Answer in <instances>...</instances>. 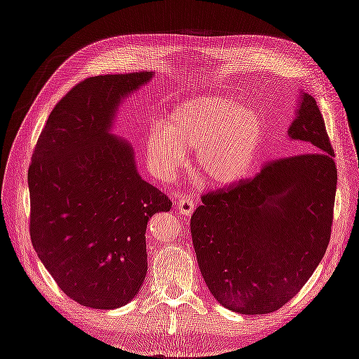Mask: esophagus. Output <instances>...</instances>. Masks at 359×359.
<instances>
[{
	"instance_id": "34e87169",
	"label": "esophagus",
	"mask_w": 359,
	"mask_h": 359,
	"mask_svg": "<svg viewBox=\"0 0 359 359\" xmlns=\"http://www.w3.org/2000/svg\"><path fill=\"white\" fill-rule=\"evenodd\" d=\"M175 206H177V210L180 211V214L187 215V217H190L193 214V211H194V202L189 196H184V198L178 199L175 202Z\"/></svg>"
}]
</instances>
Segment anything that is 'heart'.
Listing matches in <instances>:
<instances>
[{
	"label": "heart",
	"mask_w": 359,
	"mask_h": 359,
	"mask_svg": "<svg viewBox=\"0 0 359 359\" xmlns=\"http://www.w3.org/2000/svg\"><path fill=\"white\" fill-rule=\"evenodd\" d=\"M264 123L252 106L229 97L202 95L182 102L168 115L166 130L145 139L149 169L169 180L196 151L193 172L206 186H229L248 175L264 140Z\"/></svg>",
	"instance_id": "heart-1"
}]
</instances>
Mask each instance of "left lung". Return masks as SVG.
Here are the masks:
<instances>
[{"mask_svg": "<svg viewBox=\"0 0 359 359\" xmlns=\"http://www.w3.org/2000/svg\"><path fill=\"white\" fill-rule=\"evenodd\" d=\"M314 153L276 160L236 186L202 196L191 240L212 297L240 314H268L306 285L331 236L334 151L316 100L302 93L287 128Z\"/></svg>", "mask_w": 359, "mask_h": 359, "instance_id": "left-lung-1", "label": "left lung"}]
</instances>
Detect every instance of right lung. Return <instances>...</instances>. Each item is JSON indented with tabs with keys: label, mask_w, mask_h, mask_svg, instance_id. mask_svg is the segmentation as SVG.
<instances>
[{
	"label": "right lung",
	"mask_w": 359,
	"mask_h": 359,
	"mask_svg": "<svg viewBox=\"0 0 359 359\" xmlns=\"http://www.w3.org/2000/svg\"><path fill=\"white\" fill-rule=\"evenodd\" d=\"M154 72L94 76L50 112L28 170L29 235L60 289L85 307L132 301L148 262L145 232L172 202L136 168L133 148L111 130L126 97Z\"/></svg>",
	"instance_id": "obj_1"
}]
</instances>
